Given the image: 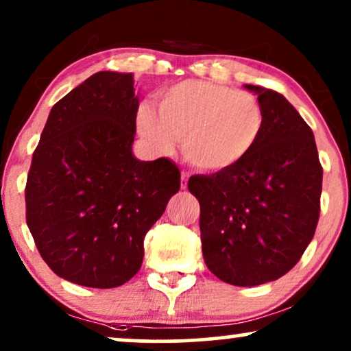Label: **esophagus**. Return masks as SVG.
Masks as SVG:
<instances>
[{
  "label": "esophagus",
  "mask_w": 351,
  "mask_h": 351,
  "mask_svg": "<svg viewBox=\"0 0 351 351\" xmlns=\"http://www.w3.org/2000/svg\"><path fill=\"white\" fill-rule=\"evenodd\" d=\"M180 186L182 189H186V180H189V172H185V171H182V174H180Z\"/></svg>",
  "instance_id": "obj_1"
}]
</instances>
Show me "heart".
I'll list each match as a JSON object with an SVG mask.
<instances>
[{
	"instance_id": "b5f03b06",
	"label": "heart",
	"mask_w": 351,
	"mask_h": 351,
	"mask_svg": "<svg viewBox=\"0 0 351 351\" xmlns=\"http://www.w3.org/2000/svg\"><path fill=\"white\" fill-rule=\"evenodd\" d=\"M140 135L161 153L176 140L190 165L224 171L248 156L265 129V111L254 95L206 80L180 82L136 111Z\"/></svg>"
}]
</instances>
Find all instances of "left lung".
<instances>
[{
    "label": "left lung",
    "instance_id": "8db88e82",
    "mask_svg": "<svg viewBox=\"0 0 351 351\" xmlns=\"http://www.w3.org/2000/svg\"><path fill=\"white\" fill-rule=\"evenodd\" d=\"M261 138L247 158L211 176H193L208 269L222 282L254 287L297 265L321 209L322 167L315 135L285 97L258 85Z\"/></svg>",
    "mask_w": 351,
    "mask_h": 351
}]
</instances>
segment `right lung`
<instances>
[{
	"mask_svg": "<svg viewBox=\"0 0 351 351\" xmlns=\"http://www.w3.org/2000/svg\"><path fill=\"white\" fill-rule=\"evenodd\" d=\"M134 74L101 71L59 99L34 152L27 226L54 274L93 289L130 280L147 232L180 189L171 159L132 153Z\"/></svg>",
	"mask_w": 351,
	"mask_h": 351,
	"instance_id": "add662e5",
	"label": "right lung"
}]
</instances>
